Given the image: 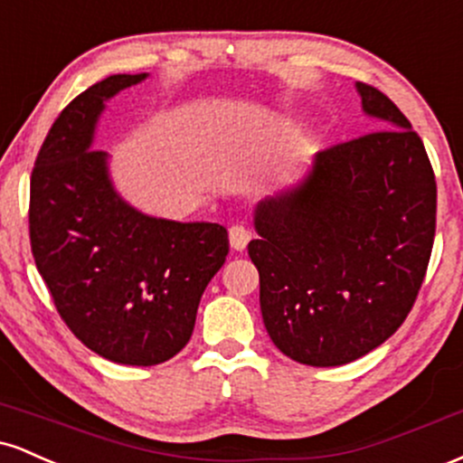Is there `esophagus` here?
Listing matches in <instances>:
<instances>
[{
  "instance_id": "1",
  "label": "esophagus",
  "mask_w": 463,
  "mask_h": 463,
  "mask_svg": "<svg viewBox=\"0 0 463 463\" xmlns=\"http://www.w3.org/2000/svg\"><path fill=\"white\" fill-rule=\"evenodd\" d=\"M250 237L252 235H250V231L243 224L231 226V231H228V241H231V248L237 250V252L246 250Z\"/></svg>"
}]
</instances>
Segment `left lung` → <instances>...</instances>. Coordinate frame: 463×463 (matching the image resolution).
Instances as JSON below:
<instances>
[{"mask_svg":"<svg viewBox=\"0 0 463 463\" xmlns=\"http://www.w3.org/2000/svg\"><path fill=\"white\" fill-rule=\"evenodd\" d=\"M370 135L317 152L254 209L261 313L274 346L316 368L364 357L405 322L435 237L433 167L387 95L357 82Z\"/></svg>","mask_w":463,"mask_h":463,"instance_id":"obj_1","label":"left lung"}]
</instances>
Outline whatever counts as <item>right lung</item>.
<instances>
[{
  "label": "right lung",
  "instance_id": "obj_1",
  "mask_svg": "<svg viewBox=\"0 0 463 463\" xmlns=\"http://www.w3.org/2000/svg\"><path fill=\"white\" fill-rule=\"evenodd\" d=\"M147 73H115L80 93L47 132L30 180V243L61 317L99 357L156 365L187 346L202 294L226 261L211 222L141 213L93 150L106 102Z\"/></svg>",
  "mask_w": 463,
  "mask_h": 463
}]
</instances>
